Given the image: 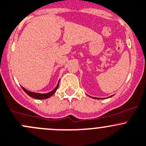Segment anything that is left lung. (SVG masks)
<instances>
[{"instance_id": "1", "label": "left lung", "mask_w": 146, "mask_h": 146, "mask_svg": "<svg viewBox=\"0 0 146 146\" xmlns=\"http://www.w3.org/2000/svg\"><path fill=\"white\" fill-rule=\"evenodd\" d=\"M112 96H109V97H108V98H110V97H111ZM90 97H92V96H90ZM93 98V99H99V98H96V97H92ZM105 99H106V98H105Z\"/></svg>"}]
</instances>
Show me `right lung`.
<instances>
[{
	"instance_id": "right-lung-1",
	"label": "right lung",
	"mask_w": 146,
	"mask_h": 146,
	"mask_svg": "<svg viewBox=\"0 0 146 146\" xmlns=\"http://www.w3.org/2000/svg\"><path fill=\"white\" fill-rule=\"evenodd\" d=\"M59 84H60V81H59L58 83H57V85L56 86V87L54 88L52 91H51V92L46 94H40V93H36V92H30V91L27 90V89H25V88L23 87V86H22V89H23L24 92H25L27 95H29L30 97L34 98V99H47V98H50V96H52L54 93H55L56 91H57V89H58L59 87Z\"/></svg>"
}]
</instances>
